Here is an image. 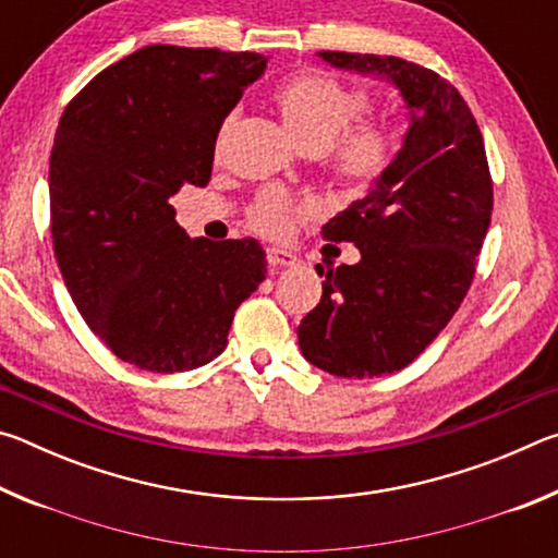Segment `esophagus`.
Here are the masks:
<instances>
[{
  "label": "esophagus",
  "instance_id": "obj_1",
  "mask_svg": "<svg viewBox=\"0 0 558 558\" xmlns=\"http://www.w3.org/2000/svg\"><path fill=\"white\" fill-rule=\"evenodd\" d=\"M266 258L272 268H290L298 263V256H292V253L286 248H268Z\"/></svg>",
  "mask_w": 558,
  "mask_h": 558
}]
</instances>
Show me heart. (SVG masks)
Masks as SVG:
<instances>
[{"label":"heart","mask_w":558,"mask_h":558,"mask_svg":"<svg viewBox=\"0 0 558 558\" xmlns=\"http://www.w3.org/2000/svg\"><path fill=\"white\" fill-rule=\"evenodd\" d=\"M282 125L305 153L329 149V169L349 189H369L389 169L396 149L393 130L381 120H356L369 108L362 88L347 86L325 71H302L272 93ZM295 204L280 192H266L253 206V223L266 233L288 226Z\"/></svg>","instance_id":"heart-1"}]
</instances>
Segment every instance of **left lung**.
<instances>
[{
    "instance_id": "obj_1",
    "label": "left lung",
    "mask_w": 558,
    "mask_h": 558,
    "mask_svg": "<svg viewBox=\"0 0 558 558\" xmlns=\"http://www.w3.org/2000/svg\"><path fill=\"white\" fill-rule=\"evenodd\" d=\"M317 56L391 83L409 110L389 169L323 226V239L354 243L362 258L317 266L323 298L298 327L317 369L372 379L409 366L458 313L493 216V179L468 102L438 73L396 56Z\"/></svg>"
}]
</instances>
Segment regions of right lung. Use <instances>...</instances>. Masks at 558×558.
<instances>
[{"instance_id":"obj_1","label":"right lung","mask_w":558,"mask_h":558,"mask_svg":"<svg viewBox=\"0 0 558 558\" xmlns=\"http://www.w3.org/2000/svg\"><path fill=\"white\" fill-rule=\"evenodd\" d=\"M266 63L248 51L145 46L63 110L49 167L56 260L81 317L137 369L209 364L266 280L256 239H189L169 204L184 184H209L223 120Z\"/></svg>"}]
</instances>
